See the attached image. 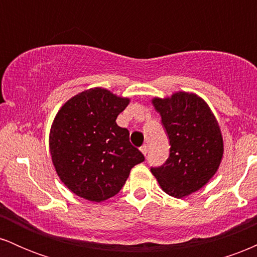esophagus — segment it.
Masks as SVG:
<instances>
[{"label": "esophagus", "instance_id": "34e87169", "mask_svg": "<svg viewBox=\"0 0 257 257\" xmlns=\"http://www.w3.org/2000/svg\"><path fill=\"white\" fill-rule=\"evenodd\" d=\"M140 151L143 152V155H144V156H146V155H147V152H149V146H147V145L141 146V147H140Z\"/></svg>", "mask_w": 257, "mask_h": 257}]
</instances>
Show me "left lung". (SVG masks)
I'll return each instance as SVG.
<instances>
[{"label": "left lung", "mask_w": 257, "mask_h": 257, "mask_svg": "<svg viewBox=\"0 0 257 257\" xmlns=\"http://www.w3.org/2000/svg\"><path fill=\"white\" fill-rule=\"evenodd\" d=\"M170 143L163 166L151 168L164 192L184 198L200 190L219 169L223 140L216 117L198 95L187 91L153 98Z\"/></svg>", "instance_id": "left-lung-1"}]
</instances>
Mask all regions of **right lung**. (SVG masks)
<instances>
[{
    "instance_id": "right-lung-1",
    "label": "right lung",
    "mask_w": 257,
    "mask_h": 257,
    "mask_svg": "<svg viewBox=\"0 0 257 257\" xmlns=\"http://www.w3.org/2000/svg\"><path fill=\"white\" fill-rule=\"evenodd\" d=\"M105 88L72 96L58 111L49 133L55 172L76 196L102 202L122 190L132 168L145 157L116 118L129 104Z\"/></svg>"
}]
</instances>
